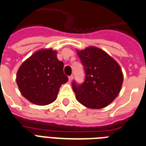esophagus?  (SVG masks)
<instances>
[{"label": "esophagus", "mask_w": 146, "mask_h": 146, "mask_svg": "<svg viewBox=\"0 0 146 146\" xmlns=\"http://www.w3.org/2000/svg\"><path fill=\"white\" fill-rule=\"evenodd\" d=\"M68 79H69V82H72V80L73 79V76L71 75L68 77Z\"/></svg>", "instance_id": "esophagus-1"}]
</instances>
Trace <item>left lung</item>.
Wrapping results in <instances>:
<instances>
[{
    "mask_svg": "<svg viewBox=\"0 0 146 146\" xmlns=\"http://www.w3.org/2000/svg\"><path fill=\"white\" fill-rule=\"evenodd\" d=\"M84 66L85 79L82 84L73 82L77 101L89 108L106 107L117 98L122 88L120 66L107 52L96 46L78 50Z\"/></svg>",
    "mask_w": 146,
    "mask_h": 146,
    "instance_id": "left-lung-1",
    "label": "left lung"
}]
</instances>
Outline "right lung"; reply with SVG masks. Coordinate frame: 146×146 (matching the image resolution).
<instances>
[{
  "label": "right lung",
  "instance_id": "1",
  "mask_svg": "<svg viewBox=\"0 0 146 146\" xmlns=\"http://www.w3.org/2000/svg\"><path fill=\"white\" fill-rule=\"evenodd\" d=\"M57 52L42 49L23 62L16 76V82L23 96L32 103L46 105L56 100L62 84L68 81L64 73V63Z\"/></svg>",
  "mask_w": 146,
  "mask_h": 146
}]
</instances>
